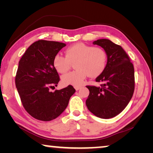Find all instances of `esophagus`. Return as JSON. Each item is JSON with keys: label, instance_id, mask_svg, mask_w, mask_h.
Segmentation results:
<instances>
[{"label": "esophagus", "instance_id": "obj_1", "mask_svg": "<svg viewBox=\"0 0 153 153\" xmlns=\"http://www.w3.org/2000/svg\"><path fill=\"white\" fill-rule=\"evenodd\" d=\"M80 88H81V86H75V89H76V90H79Z\"/></svg>", "mask_w": 153, "mask_h": 153}]
</instances>
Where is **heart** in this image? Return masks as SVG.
Returning <instances> with one entry per match:
<instances>
[{"mask_svg":"<svg viewBox=\"0 0 153 153\" xmlns=\"http://www.w3.org/2000/svg\"><path fill=\"white\" fill-rule=\"evenodd\" d=\"M76 71L63 75L61 77L65 85L80 86L86 77H97L105 70L107 65V55L104 49L94 47L84 43H77L65 50V56L56 54L53 64L60 74H65L70 69L71 63H75Z\"/></svg>","mask_w":153,"mask_h":153,"instance_id":"1","label":"heart"}]
</instances>
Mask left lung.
<instances>
[{"instance_id": "left-lung-1", "label": "left lung", "mask_w": 153, "mask_h": 153, "mask_svg": "<svg viewBox=\"0 0 153 153\" xmlns=\"http://www.w3.org/2000/svg\"><path fill=\"white\" fill-rule=\"evenodd\" d=\"M93 44L104 48L107 65L96 79L102 83L100 86H86L90 94L86 104L97 117L112 118L126 107L132 97L135 88L134 65L121 46L108 39L97 40Z\"/></svg>"}]
</instances>
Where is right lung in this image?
I'll list each match as a JSON object with an SVG mask.
<instances>
[{
    "instance_id": "1",
    "label": "right lung",
    "mask_w": 153,
    "mask_h": 153,
    "mask_svg": "<svg viewBox=\"0 0 153 153\" xmlns=\"http://www.w3.org/2000/svg\"><path fill=\"white\" fill-rule=\"evenodd\" d=\"M65 46L55 41H36L19 62L15 85L25 111L38 120L49 121L59 117L76 92L71 85L50 91L60 80L53 66V58Z\"/></svg>"
}]
</instances>
